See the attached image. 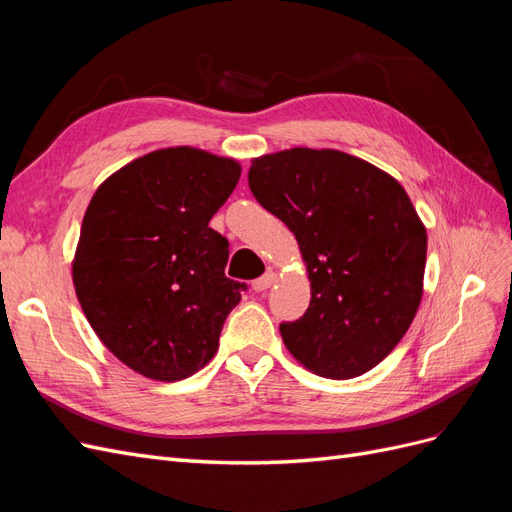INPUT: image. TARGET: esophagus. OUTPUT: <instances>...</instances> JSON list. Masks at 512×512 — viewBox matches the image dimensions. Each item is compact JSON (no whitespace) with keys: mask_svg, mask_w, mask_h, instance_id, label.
Wrapping results in <instances>:
<instances>
[{"mask_svg":"<svg viewBox=\"0 0 512 512\" xmlns=\"http://www.w3.org/2000/svg\"><path fill=\"white\" fill-rule=\"evenodd\" d=\"M275 280H277V275H275L273 271H267L265 275H260V277H258V280H254L252 288H254L256 292H265L267 288H271V286L275 284Z\"/></svg>","mask_w":512,"mask_h":512,"instance_id":"esophagus-1","label":"esophagus"}]
</instances>
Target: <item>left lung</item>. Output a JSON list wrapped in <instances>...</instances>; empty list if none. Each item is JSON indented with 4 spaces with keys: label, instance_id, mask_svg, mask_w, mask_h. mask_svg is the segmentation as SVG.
<instances>
[{
    "label": "left lung",
    "instance_id": "1",
    "mask_svg": "<svg viewBox=\"0 0 512 512\" xmlns=\"http://www.w3.org/2000/svg\"><path fill=\"white\" fill-rule=\"evenodd\" d=\"M247 181L294 232L312 282L305 314L280 324L290 354L331 380L376 367L423 294L427 232L406 190L365 160L305 147L254 160Z\"/></svg>",
    "mask_w": 512,
    "mask_h": 512
}]
</instances>
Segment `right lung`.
Listing matches in <instances>:
<instances>
[{"instance_id":"1","label":"right lung","mask_w":512,"mask_h":512,"mask_svg":"<svg viewBox=\"0 0 512 512\" xmlns=\"http://www.w3.org/2000/svg\"><path fill=\"white\" fill-rule=\"evenodd\" d=\"M241 177L192 147L147 153L91 198L72 277L91 324L121 363L175 382L205 367L247 290L226 277L228 239L209 226Z\"/></svg>"}]
</instances>
